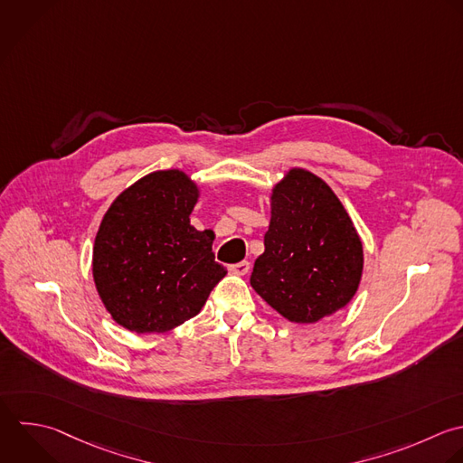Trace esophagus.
I'll return each instance as SVG.
<instances>
[{
	"mask_svg": "<svg viewBox=\"0 0 463 463\" xmlns=\"http://www.w3.org/2000/svg\"><path fill=\"white\" fill-rule=\"evenodd\" d=\"M228 269H230V273H233V275H246V273L250 271V262H248V260H242V262L232 264Z\"/></svg>",
	"mask_w": 463,
	"mask_h": 463,
	"instance_id": "1",
	"label": "esophagus"
}]
</instances>
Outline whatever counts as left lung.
<instances>
[{
	"label": "left lung",
	"instance_id": "1",
	"mask_svg": "<svg viewBox=\"0 0 463 463\" xmlns=\"http://www.w3.org/2000/svg\"><path fill=\"white\" fill-rule=\"evenodd\" d=\"M362 269V241L338 197L315 174L291 168L273 186L251 288L289 322L313 324L349 304Z\"/></svg>",
	"mask_w": 463,
	"mask_h": 463
}]
</instances>
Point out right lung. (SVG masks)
I'll use <instances>...</instances> for the list:
<instances>
[{
  "instance_id": "obj_1",
  "label": "right lung",
  "mask_w": 463,
  "mask_h": 463,
  "mask_svg": "<svg viewBox=\"0 0 463 463\" xmlns=\"http://www.w3.org/2000/svg\"><path fill=\"white\" fill-rule=\"evenodd\" d=\"M199 186L181 170L145 175L110 204L94 242L92 275L112 318L165 333L195 317L226 275L213 233L190 224Z\"/></svg>"
}]
</instances>
